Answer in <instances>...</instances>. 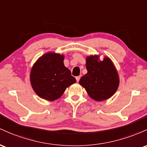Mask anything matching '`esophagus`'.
Returning a JSON list of instances; mask_svg holds the SVG:
<instances>
[{
	"instance_id": "34e87169",
	"label": "esophagus",
	"mask_w": 147,
	"mask_h": 147,
	"mask_svg": "<svg viewBox=\"0 0 147 147\" xmlns=\"http://www.w3.org/2000/svg\"><path fill=\"white\" fill-rule=\"evenodd\" d=\"M80 76H76V79L77 82H79V80H80Z\"/></svg>"
}]
</instances>
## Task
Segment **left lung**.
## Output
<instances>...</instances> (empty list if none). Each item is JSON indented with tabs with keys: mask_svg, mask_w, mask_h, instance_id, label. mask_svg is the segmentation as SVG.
<instances>
[{
	"mask_svg": "<svg viewBox=\"0 0 147 147\" xmlns=\"http://www.w3.org/2000/svg\"><path fill=\"white\" fill-rule=\"evenodd\" d=\"M87 73L80 79L79 83L85 87L89 96L97 101L110 98L117 90L119 78L110 58L98 60V55L86 59Z\"/></svg>",
	"mask_w": 147,
	"mask_h": 147,
	"instance_id": "8db88e82",
	"label": "left lung"
}]
</instances>
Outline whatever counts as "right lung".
Wrapping results in <instances>:
<instances>
[{
    "instance_id": "right-lung-1",
    "label": "right lung",
    "mask_w": 147,
    "mask_h": 147,
    "mask_svg": "<svg viewBox=\"0 0 147 147\" xmlns=\"http://www.w3.org/2000/svg\"><path fill=\"white\" fill-rule=\"evenodd\" d=\"M63 55L48 53L39 57L30 72V82L41 98L55 100L63 94L67 87L75 83L71 71L64 65Z\"/></svg>"
}]
</instances>
